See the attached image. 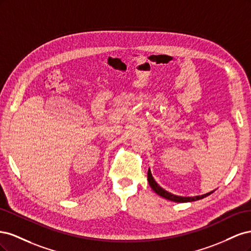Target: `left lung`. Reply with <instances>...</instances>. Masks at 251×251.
I'll use <instances>...</instances> for the list:
<instances>
[{"mask_svg": "<svg viewBox=\"0 0 251 251\" xmlns=\"http://www.w3.org/2000/svg\"><path fill=\"white\" fill-rule=\"evenodd\" d=\"M148 181H149L150 186L151 187V189H153V191L156 194H158L159 196H161L162 198H164V199H168V200H171V201H174V202H178V203L193 202V201H197V200H201V199L205 198V197H207L210 194L214 193V191H212V192H209L207 194H204V195H201V196H195V197H181V196H176L174 194H171L169 192H166L165 189H163L160 185L157 183L155 179L153 178V176H151V173L150 169L148 171Z\"/></svg>", "mask_w": 251, "mask_h": 251, "instance_id": "8db88e82", "label": "left lung"}]
</instances>
